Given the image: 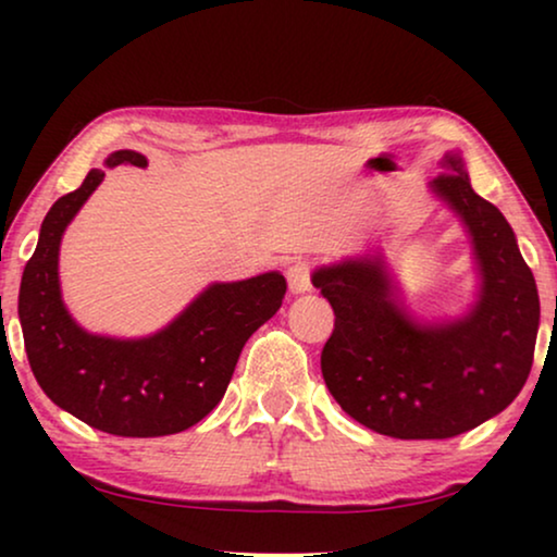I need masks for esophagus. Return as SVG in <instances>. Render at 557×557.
<instances>
[{"mask_svg":"<svg viewBox=\"0 0 557 557\" xmlns=\"http://www.w3.org/2000/svg\"><path fill=\"white\" fill-rule=\"evenodd\" d=\"M288 292L292 294H307L311 288V269L307 261H296L292 269L286 271Z\"/></svg>","mask_w":557,"mask_h":557,"instance_id":"obj_1","label":"esophagus"}]
</instances>
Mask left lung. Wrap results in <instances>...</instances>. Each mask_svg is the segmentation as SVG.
I'll list each match as a JSON object with an SVG mask.
<instances>
[{
  "label": "left lung",
  "mask_w": 557,
  "mask_h": 557,
  "mask_svg": "<svg viewBox=\"0 0 557 557\" xmlns=\"http://www.w3.org/2000/svg\"><path fill=\"white\" fill-rule=\"evenodd\" d=\"M431 193L461 220L476 269L474 304L418 322L385 256L364 253L311 276L334 309L324 383L347 416L393 438H451L502 413L528 383L540 326L535 276L505 215L479 197L459 151Z\"/></svg>",
  "instance_id": "8db88e82"
}]
</instances>
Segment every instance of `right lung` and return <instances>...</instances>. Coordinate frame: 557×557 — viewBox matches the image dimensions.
Instances as JSON below:
<instances>
[{
  "label": "right lung",
  "instance_id": "right-lung-1",
  "mask_svg": "<svg viewBox=\"0 0 557 557\" xmlns=\"http://www.w3.org/2000/svg\"><path fill=\"white\" fill-rule=\"evenodd\" d=\"M147 166L132 149L103 166ZM90 170L42 220L40 240L20 284V324L33 375L58 408L113 436H170L202 421L223 400L240 349L276 314L286 294L278 271L231 284H210L164 330L119 339L75 322L60 294L58 256L65 227L101 185Z\"/></svg>",
  "mask_w": 557,
  "mask_h": 557
}]
</instances>
